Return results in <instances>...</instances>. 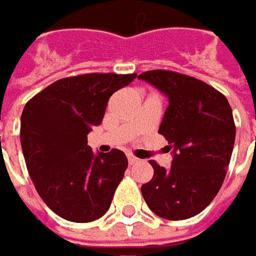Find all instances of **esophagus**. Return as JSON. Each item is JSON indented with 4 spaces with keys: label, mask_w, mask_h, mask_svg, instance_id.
I'll list each match as a JSON object with an SVG mask.
<instances>
[{
    "label": "esophagus",
    "mask_w": 256,
    "mask_h": 256,
    "mask_svg": "<svg viewBox=\"0 0 256 256\" xmlns=\"http://www.w3.org/2000/svg\"><path fill=\"white\" fill-rule=\"evenodd\" d=\"M138 162H140V158H137L136 156L128 154V163H130V164H137Z\"/></svg>",
    "instance_id": "1"
}]
</instances>
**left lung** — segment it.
Instances as JSON below:
<instances>
[{"label": "left lung", "instance_id": "1", "mask_svg": "<svg viewBox=\"0 0 256 256\" xmlns=\"http://www.w3.org/2000/svg\"><path fill=\"white\" fill-rule=\"evenodd\" d=\"M168 99L158 134L172 150V166L154 160L153 179L141 186L150 210L166 220H185L204 210L226 178L236 126L228 99L207 82L174 71L138 76Z\"/></svg>", "mask_w": 256, "mask_h": 256}]
</instances>
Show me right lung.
Segmentation results:
<instances>
[{
	"label": "right lung",
	"instance_id": "right-lung-1",
	"mask_svg": "<svg viewBox=\"0 0 256 256\" xmlns=\"http://www.w3.org/2000/svg\"><path fill=\"white\" fill-rule=\"evenodd\" d=\"M137 74H82L52 82L26 103L20 141L28 174L45 204L68 222L88 223L109 210L128 168L120 150L92 152L109 98Z\"/></svg>",
	"mask_w": 256,
	"mask_h": 256
}]
</instances>
